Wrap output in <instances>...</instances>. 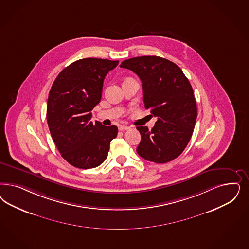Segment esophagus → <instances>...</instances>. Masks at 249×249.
<instances>
[{
	"label": "esophagus",
	"instance_id": "1",
	"mask_svg": "<svg viewBox=\"0 0 249 249\" xmlns=\"http://www.w3.org/2000/svg\"><path fill=\"white\" fill-rule=\"evenodd\" d=\"M129 129H130V127L127 126V125H120L119 126V130L120 131H125V130H129Z\"/></svg>",
	"mask_w": 249,
	"mask_h": 249
}]
</instances>
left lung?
Returning <instances> with one entry per match:
<instances>
[{"label": "left lung", "mask_w": 249, "mask_h": 249, "mask_svg": "<svg viewBox=\"0 0 249 249\" xmlns=\"http://www.w3.org/2000/svg\"><path fill=\"white\" fill-rule=\"evenodd\" d=\"M120 67L139 77L143 83L144 107L158 117L151 130L137 126L141 135L138 155L155 163L175 160L193 136L197 118L190 81L179 67L160 56L132 57L124 60Z\"/></svg>", "instance_id": "obj_1"}]
</instances>
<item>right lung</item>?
<instances>
[{
  "instance_id": "obj_1",
  "label": "right lung",
  "mask_w": 249,
  "mask_h": 249,
  "mask_svg": "<svg viewBox=\"0 0 249 249\" xmlns=\"http://www.w3.org/2000/svg\"><path fill=\"white\" fill-rule=\"evenodd\" d=\"M118 60L82 58L57 75L49 91L48 128L65 160L79 169L98 167L106 160L118 128L91 119V110L102 98L105 76Z\"/></svg>"
}]
</instances>
